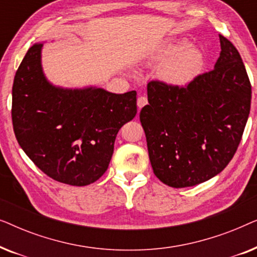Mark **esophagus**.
I'll return each mask as SVG.
<instances>
[{"mask_svg":"<svg viewBox=\"0 0 257 257\" xmlns=\"http://www.w3.org/2000/svg\"><path fill=\"white\" fill-rule=\"evenodd\" d=\"M137 104H138V107L139 108H142L143 106H145V105L147 104V97L140 96L138 98V100H137Z\"/></svg>","mask_w":257,"mask_h":257,"instance_id":"obj_1","label":"esophagus"}]
</instances>
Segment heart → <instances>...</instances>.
Masks as SVG:
<instances>
[{"instance_id": "b5f03b06", "label": "heart", "mask_w": 257, "mask_h": 257, "mask_svg": "<svg viewBox=\"0 0 257 257\" xmlns=\"http://www.w3.org/2000/svg\"><path fill=\"white\" fill-rule=\"evenodd\" d=\"M164 63L159 70L160 78L172 86H185L193 82L203 68V55L189 47L187 40L172 41L164 44L152 58Z\"/></svg>"}]
</instances>
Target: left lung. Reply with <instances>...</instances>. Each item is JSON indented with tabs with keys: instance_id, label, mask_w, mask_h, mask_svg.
<instances>
[{
	"instance_id": "left-lung-1",
	"label": "left lung",
	"mask_w": 257,
	"mask_h": 257,
	"mask_svg": "<svg viewBox=\"0 0 257 257\" xmlns=\"http://www.w3.org/2000/svg\"><path fill=\"white\" fill-rule=\"evenodd\" d=\"M219 37L213 70L185 86L147 84L149 105L140 111V121L154 174L170 187H191L223 171L247 124L250 82L237 49Z\"/></svg>"
}]
</instances>
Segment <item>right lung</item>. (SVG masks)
<instances>
[{
	"instance_id": "add662e5",
	"label": "right lung",
	"mask_w": 257,
	"mask_h": 257,
	"mask_svg": "<svg viewBox=\"0 0 257 257\" xmlns=\"http://www.w3.org/2000/svg\"><path fill=\"white\" fill-rule=\"evenodd\" d=\"M42 48L37 43L28 50L14 78V132L48 177L71 186L90 185L107 170L119 130L136 117L137 92L54 86L42 70Z\"/></svg>"
}]
</instances>
